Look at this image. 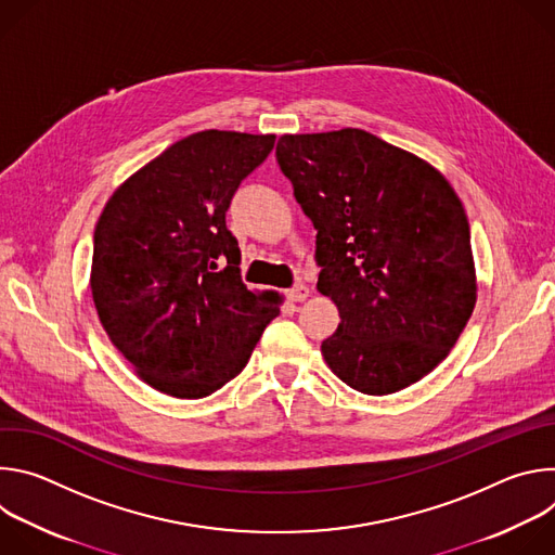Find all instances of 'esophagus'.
Returning a JSON list of instances; mask_svg holds the SVG:
<instances>
[{"label": "esophagus", "instance_id": "34e87169", "mask_svg": "<svg viewBox=\"0 0 555 555\" xmlns=\"http://www.w3.org/2000/svg\"><path fill=\"white\" fill-rule=\"evenodd\" d=\"M287 296H289L292 302H302V300L309 296V287L302 285V283H298V285H294V287L287 292Z\"/></svg>", "mask_w": 555, "mask_h": 555}]
</instances>
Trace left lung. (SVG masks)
Wrapping results in <instances>:
<instances>
[{
    "mask_svg": "<svg viewBox=\"0 0 555 555\" xmlns=\"http://www.w3.org/2000/svg\"><path fill=\"white\" fill-rule=\"evenodd\" d=\"M276 163L315 228V287L340 311L321 347L330 369L366 395L428 375L477 302L469 223L448 180L362 129L281 135Z\"/></svg>",
    "mask_w": 555,
    "mask_h": 555,
    "instance_id": "1",
    "label": "left lung"
}]
</instances>
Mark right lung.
<instances>
[{"mask_svg":"<svg viewBox=\"0 0 555 555\" xmlns=\"http://www.w3.org/2000/svg\"><path fill=\"white\" fill-rule=\"evenodd\" d=\"M276 135L197 131L133 173L96 230L92 296L103 330L135 373L173 398L199 400L240 373L276 294L250 292L225 210Z\"/></svg>","mask_w":555,"mask_h":555,"instance_id":"right-lung-1","label":"right lung"}]
</instances>
